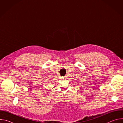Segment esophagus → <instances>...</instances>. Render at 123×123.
Returning <instances> with one entry per match:
<instances>
[{
	"instance_id": "34e87169",
	"label": "esophagus",
	"mask_w": 123,
	"mask_h": 123,
	"mask_svg": "<svg viewBox=\"0 0 123 123\" xmlns=\"http://www.w3.org/2000/svg\"><path fill=\"white\" fill-rule=\"evenodd\" d=\"M63 78V79H65V78H66V76H64Z\"/></svg>"
}]
</instances>
